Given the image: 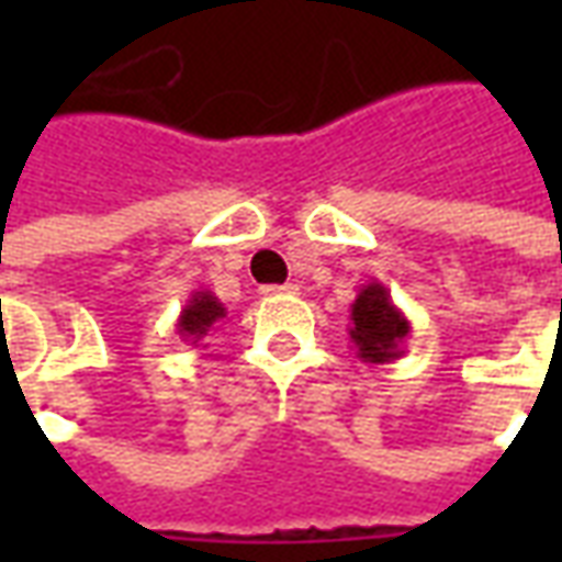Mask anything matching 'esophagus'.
Wrapping results in <instances>:
<instances>
[{"instance_id": "1", "label": "esophagus", "mask_w": 562, "mask_h": 562, "mask_svg": "<svg viewBox=\"0 0 562 562\" xmlns=\"http://www.w3.org/2000/svg\"><path fill=\"white\" fill-rule=\"evenodd\" d=\"M261 294H268V297H273V294H297V285H294V282H285V285H265Z\"/></svg>"}]
</instances>
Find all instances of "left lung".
Listing matches in <instances>:
<instances>
[{"instance_id":"8db88e82","label":"left lung","mask_w":562,"mask_h":562,"mask_svg":"<svg viewBox=\"0 0 562 562\" xmlns=\"http://www.w3.org/2000/svg\"><path fill=\"white\" fill-rule=\"evenodd\" d=\"M413 334V322L391 301L382 282H367L352 301L349 313V340L355 355L367 364H385L403 355V342Z\"/></svg>"}]
</instances>
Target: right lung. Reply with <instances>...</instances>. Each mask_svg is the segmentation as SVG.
<instances>
[{
  "instance_id": "add662e5",
  "label": "right lung",
  "mask_w": 562,
  "mask_h": 562,
  "mask_svg": "<svg viewBox=\"0 0 562 562\" xmlns=\"http://www.w3.org/2000/svg\"><path fill=\"white\" fill-rule=\"evenodd\" d=\"M222 318H225V304H222L220 297L207 289H198V292L189 294V301L180 310V318H177V334H180V340L198 342L207 337L210 330L220 325Z\"/></svg>"
}]
</instances>
